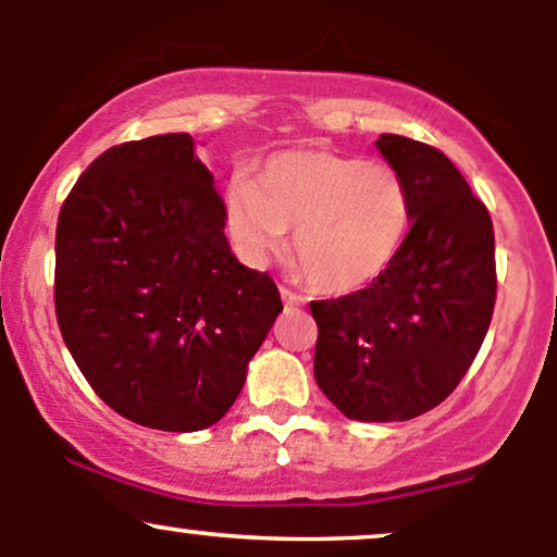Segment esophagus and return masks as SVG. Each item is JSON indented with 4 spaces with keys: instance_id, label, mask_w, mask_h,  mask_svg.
<instances>
[{
    "instance_id": "1",
    "label": "esophagus",
    "mask_w": 557,
    "mask_h": 557,
    "mask_svg": "<svg viewBox=\"0 0 557 557\" xmlns=\"http://www.w3.org/2000/svg\"><path fill=\"white\" fill-rule=\"evenodd\" d=\"M280 296H283L287 306H304L306 304V298L298 296V293H293L290 287H280Z\"/></svg>"
}]
</instances>
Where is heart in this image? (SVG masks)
I'll return each mask as SVG.
<instances>
[{
	"mask_svg": "<svg viewBox=\"0 0 557 557\" xmlns=\"http://www.w3.org/2000/svg\"><path fill=\"white\" fill-rule=\"evenodd\" d=\"M225 222L240 257L261 264L296 227V259L324 293L376 283L398 257L411 198L400 172L327 149H290L267 159L257 183L227 185Z\"/></svg>",
	"mask_w": 557,
	"mask_h": 557,
	"instance_id": "1",
	"label": "heart"
}]
</instances>
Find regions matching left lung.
Wrapping results in <instances>:
<instances>
[{"label":"left lung","mask_w":557,"mask_h":557,"mask_svg":"<svg viewBox=\"0 0 557 557\" xmlns=\"http://www.w3.org/2000/svg\"><path fill=\"white\" fill-rule=\"evenodd\" d=\"M400 172L411 227L376 283L311 300L317 385L348 419L406 421L440 406L482 348L495 309V233L487 207L434 146L382 133Z\"/></svg>","instance_id":"1"}]
</instances>
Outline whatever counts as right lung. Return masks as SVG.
<instances>
[{"mask_svg": "<svg viewBox=\"0 0 557 557\" xmlns=\"http://www.w3.org/2000/svg\"><path fill=\"white\" fill-rule=\"evenodd\" d=\"M54 309L112 411L162 432L227 413L283 300L225 238V201L188 133L112 146L57 220Z\"/></svg>", "mask_w": 557, "mask_h": 557, "instance_id": "add662e5", "label": "right lung"}]
</instances>
